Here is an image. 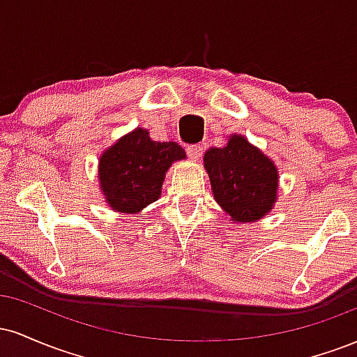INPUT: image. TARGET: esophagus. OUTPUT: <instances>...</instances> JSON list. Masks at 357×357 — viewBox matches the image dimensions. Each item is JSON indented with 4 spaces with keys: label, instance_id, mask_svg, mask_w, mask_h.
Here are the masks:
<instances>
[{
    "label": "esophagus",
    "instance_id": "34e87169",
    "mask_svg": "<svg viewBox=\"0 0 357 357\" xmlns=\"http://www.w3.org/2000/svg\"><path fill=\"white\" fill-rule=\"evenodd\" d=\"M186 151H188V155H190V159H192V161H199V158H202L203 154V146L199 144L190 146Z\"/></svg>",
    "mask_w": 357,
    "mask_h": 357
}]
</instances>
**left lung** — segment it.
<instances>
[{
  "instance_id": "obj_1",
  "label": "left lung",
  "mask_w": 357,
  "mask_h": 357,
  "mask_svg": "<svg viewBox=\"0 0 357 357\" xmlns=\"http://www.w3.org/2000/svg\"><path fill=\"white\" fill-rule=\"evenodd\" d=\"M203 162L213 198L231 223H252L273 210L278 198V169L247 137L231 134L223 147H210Z\"/></svg>"
}]
</instances>
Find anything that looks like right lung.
<instances>
[{
  "mask_svg": "<svg viewBox=\"0 0 357 357\" xmlns=\"http://www.w3.org/2000/svg\"><path fill=\"white\" fill-rule=\"evenodd\" d=\"M186 158L176 142H158L149 130L136 127L117 139L99 158V188L116 213L137 215L161 196L173 162Z\"/></svg>",
  "mask_w": 357,
  "mask_h": 357,
  "instance_id": "1",
  "label": "right lung"
}]
</instances>
